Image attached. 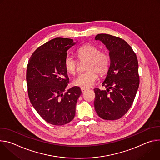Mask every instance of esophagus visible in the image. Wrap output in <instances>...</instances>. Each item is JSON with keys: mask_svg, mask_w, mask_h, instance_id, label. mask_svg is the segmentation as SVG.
<instances>
[{"mask_svg": "<svg viewBox=\"0 0 160 160\" xmlns=\"http://www.w3.org/2000/svg\"><path fill=\"white\" fill-rule=\"evenodd\" d=\"M86 90H87V89H86V88H81V91H82V93L85 92Z\"/></svg>", "mask_w": 160, "mask_h": 160, "instance_id": "esophagus-1", "label": "esophagus"}]
</instances>
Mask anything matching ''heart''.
<instances>
[{
    "label": "heart",
    "instance_id": "1",
    "mask_svg": "<svg viewBox=\"0 0 160 160\" xmlns=\"http://www.w3.org/2000/svg\"><path fill=\"white\" fill-rule=\"evenodd\" d=\"M77 54L78 59L85 64V72L80 74L73 80L76 86L87 88L92 87L98 80V75H102L109 70L110 58L109 54L93 44H85L78 49ZM78 61L72 56L67 55L64 59V66L66 71L71 75H75L78 70Z\"/></svg>",
    "mask_w": 160,
    "mask_h": 160
}]
</instances>
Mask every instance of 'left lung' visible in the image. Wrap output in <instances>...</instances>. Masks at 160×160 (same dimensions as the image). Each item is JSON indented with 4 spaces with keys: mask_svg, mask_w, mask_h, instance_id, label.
<instances>
[{
    "mask_svg": "<svg viewBox=\"0 0 160 160\" xmlns=\"http://www.w3.org/2000/svg\"><path fill=\"white\" fill-rule=\"evenodd\" d=\"M95 39L106 45L111 61L102 83L107 89H94L95 109L104 120H118L130 108L139 86L138 58L130 45L121 38L101 33Z\"/></svg>",
    "mask_w": 160,
    "mask_h": 160,
    "instance_id": "obj_1",
    "label": "left lung"
}]
</instances>
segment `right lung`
I'll return each instance as SVG.
<instances>
[{
  "label": "right lung",
  "instance_id": "1",
  "mask_svg": "<svg viewBox=\"0 0 160 160\" xmlns=\"http://www.w3.org/2000/svg\"><path fill=\"white\" fill-rule=\"evenodd\" d=\"M73 39L55 38L38 48L27 69L28 94L39 115L54 125H63L75 117L77 100L82 94L74 86L65 92L69 78L64 66Z\"/></svg>",
  "mask_w": 160,
  "mask_h": 160
}]
</instances>
